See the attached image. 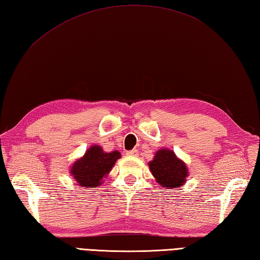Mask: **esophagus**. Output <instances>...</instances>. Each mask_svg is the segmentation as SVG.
I'll list each match as a JSON object with an SVG mask.
<instances>
[{
	"mask_svg": "<svg viewBox=\"0 0 260 260\" xmlns=\"http://www.w3.org/2000/svg\"><path fill=\"white\" fill-rule=\"evenodd\" d=\"M138 153H139V151L136 150V149L129 150V151H127V152H126L127 155H132V157H136V155H138Z\"/></svg>",
	"mask_w": 260,
	"mask_h": 260,
	"instance_id": "34e87169",
	"label": "esophagus"
}]
</instances>
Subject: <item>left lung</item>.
Returning <instances> with one entry per match:
<instances>
[{"label": "left lung", "mask_w": 260, "mask_h": 260, "mask_svg": "<svg viewBox=\"0 0 260 260\" xmlns=\"http://www.w3.org/2000/svg\"><path fill=\"white\" fill-rule=\"evenodd\" d=\"M152 175L160 185L175 188L183 185L187 176L185 164L179 160L171 150H160L149 162Z\"/></svg>", "instance_id": "left-lung-1"}]
</instances>
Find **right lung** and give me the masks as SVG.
<instances>
[{
    "label": "right lung",
    "mask_w": 260,
    "mask_h": 260,
    "mask_svg": "<svg viewBox=\"0 0 260 260\" xmlns=\"http://www.w3.org/2000/svg\"><path fill=\"white\" fill-rule=\"evenodd\" d=\"M120 158L118 151L106 153L101 146L93 145L82 159L77 160L72 168V174L76 182L84 187L101 185L103 177L111 171L117 159Z\"/></svg>",
    "instance_id": "right-lung-1"
}]
</instances>
